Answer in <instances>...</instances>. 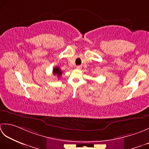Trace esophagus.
<instances>
[{"label":"esophagus","mask_w":149,"mask_h":149,"mask_svg":"<svg viewBox=\"0 0 149 149\" xmlns=\"http://www.w3.org/2000/svg\"><path fill=\"white\" fill-rule=\"evenodd\" d=\"M81 67L80 65H78L77 67V69H81Z\"/></svg>","instance_id":"1"}]
</instances>
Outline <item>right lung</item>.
<instances>
[{"label":"right lung","mask_w":149,"mask_h":149,"mask_svg":"<svg viewBox=\"0 0 149 149\" xmlns=\"http://www.w3.org/2000/svg\"><path fill=\"white\" fill-rule=\"evenodd\" d=\"M53 74L56 76V77L58 78L61 77L62 74V71L60 70V69L59 68H58V67H55V68H54L53 70Z\"/></svg>","instance_id":"1"}]
</instances>
